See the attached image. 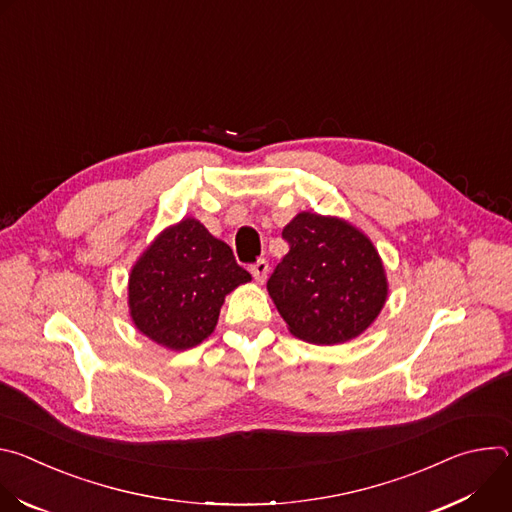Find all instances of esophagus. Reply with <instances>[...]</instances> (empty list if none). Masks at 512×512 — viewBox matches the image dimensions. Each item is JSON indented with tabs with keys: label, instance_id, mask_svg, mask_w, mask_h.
<instances>
[{
	"label": "esophagus",
	"instance_id": "obj_1",
	"mask_svg": "<svg viewBox=\"0 0 512 512\" xmlns=\"http://www.w3.org/2000/svg\"><path fill=\"white\" fill-rule=\"evenodd\" d=\"M267 273H269V263L265 259H259L251 265V275L255 277L257 283H263L267 279Z\"/></svg>",
	"mask_w": 512,
	"mask_h": 512
}]
</instances>
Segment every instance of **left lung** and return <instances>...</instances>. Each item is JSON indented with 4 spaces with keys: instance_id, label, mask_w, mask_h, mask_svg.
I'll use <instances>...</instances> for the list:
<instances>
[{
    "instance_id": "obj_1",
    "label": "left lung",
    "mask_w": 512,
    "mask_h": 512,
    "mask_svg": "<svg viewBox=\"0 0 512 512\" xmlns=\"http://www.w3.org/2000/svg\"><path fill=\"white\" fill-rule=\"evenodd\" d=\"M281 237L289 251L267 291L289 332L310 344H340L381 314L389 283L373 241L336 216L300 212Z\"/></svg>"
}]
</instances>
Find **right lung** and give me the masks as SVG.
Returning <instances> with one entry per match:
<instances>
[{
  "label": "right lung",
  "mask_w": 512,
  "mask_h": 512,
  "mask_svg": "<svg viewBox=\"0 0 512 512\" xmlns=\"http://www.w3.org/2000/svg\"><path fill=\"white\" fill-rule=\"evenodd\" d=\"M251 281L227 243L196 218L164 229L129 273V314L135 328L170 350L206 340L225 296Z\"/></svg>",
  "instance_id": "add662e5"
}]
</instances>
